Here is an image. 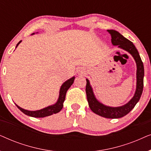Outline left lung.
<instances>
[{"label": "left lung", "mask_w": 151, "mask_h": 151, "mask_svg": "<svg viewBox=\"0 0 151 151\" xmlns=\"http://www.w3.org/2000/svg\"><path fill=\"white\" fill-rule=\"evenodd\" d=\"M111 36V42L113 45H117L119 48L127 51L135 59L137 64V88L133 98L127 104L119 107H110L101 104L95 98L92 88L90 85L89 81L86 79V93L88 105L93 112L100 116L106 118H119L127 115L136 104L142 96L144 87V65L142 63L139 53L135 48V45L127 38L124 37L119 32L115 30H107Z\"/></svg>", "instance_id": "obj_1"}]
</instances>
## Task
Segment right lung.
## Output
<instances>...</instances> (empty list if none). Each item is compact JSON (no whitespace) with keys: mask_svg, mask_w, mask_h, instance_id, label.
<instances>
[{"mask_svg":"<svg viewBox=\"0 0 151 151\" xmlns=\"http://www.w3.org/2000/svg\"><path fill=\"white\" fill-rule=\"evenodd\" d=\"M20 42H21V40L18 43L17 45H16V47H17L18 45L20 44ZM74 79H75V77L71 78V79L68 80L67 81H66L65 83H63V85L61 86L60 90L59 98L57 102L55 103V104L47 106L46 108L41 109V110L35 111L24 110V109L20 108V106H18V105L16 104V106H17L18 108L25 115H29V116H31V117H44L49 116V115H51L53 114H55V113H58L61 111V109H63V102L65 100L66 93H67V90L69 89L70 86H71L72 85V84L73 83Z\"/></svg>","mask_w":151,"mask_h":151,"instance_id":"add662e5","label":"right lung"}]
</instances>
